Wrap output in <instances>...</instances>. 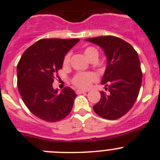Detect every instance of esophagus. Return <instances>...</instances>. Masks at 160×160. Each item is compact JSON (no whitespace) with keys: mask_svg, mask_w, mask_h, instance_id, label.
Masks as SVG:
<instances>
[{"mask_svg":"<svg viewBox=\"0 0 160 160\" xmlns=\"http://www.w3.org/2000/svg\"><path fill=\"white\" fill-rule=\"evenodd\" d=\"M87 90H80V89H77V90H76V93L77 94H81V93H87Z\"/></svg>","mask_w":160,"mask_h":160,"instance_id":"esophagus-1","label":"esophagus"}]
</instances>
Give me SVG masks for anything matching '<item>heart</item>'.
<instances>
[{"label": "heart", "instance_id": "obj_1", "mask_svg": "<svg viewBox=\"0 0 160 160\" xmlns=\"http://www.w3.org/2000/svg\"><path fill=\"white\" fill-rule=\"evenodd\" d=\"M83 54L87 60H90L93 58H98V52L94 48L88 47L83 50ZM70 62V55L67 54L63 59V64L67 65ZM97 75L93 72H83L77 73L73 77L72 82L76 87L81 89L88 88L93 82L97 80Z\"/></svg>", "mask_w": 160, "mask_h": 160}]
</instances>
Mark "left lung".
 <instances>
[{
  "instance_id": "1",
  "label": "left lung",
  "mask_w": 160,
  "mask_h": 160,
  "mask_svg": "<svg viewBox=\"0 0 160 160\" xmlns=\"http://www.w3.org/2000/svg\"><path fill=\"white\" fill-rule=\"evenodd\" d=\"M86 40L100 46L107 60L101 84L109 93L100 92L101 98L93 110L107 120L120 118L132 108L140 90L142 73L137 52L127 41L114 36Z\"/></svg>"
}]
</instances>
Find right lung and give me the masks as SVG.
Returning <instances> with one entry per match:
<instances>
[{
	"label": "right lung",
	"mask_w": 160,
	"mask_h": 160,
	"mask_svg": "<svg viewBox=\"0 0 160 160\" xmlns=\"http://www.w3.org/2000/svg\"><path fill=\"white\" fill-rule=\"evenodd\" d=\"M80 39H41L23 52L17 67L18 87L32 113L48 122H57L70 112L77 94L69 87L58 93L54 76L63 67L65 55Z\"/></svg>",
	"instance_id": "obj_1"
}]
</instances>
